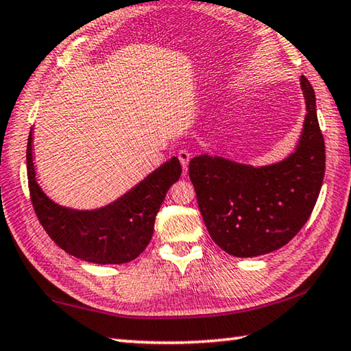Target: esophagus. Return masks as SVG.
Returning <instances> with one entry per match:
<instances>
[{"label":"esophagus","mask_w":351,"mask_h":351,"mask_svg":"<svg viewBox=\"0 0 351 351\" xmlns=\"http://www.w3.org/2000/svg\"><path fill=\"white\" fill-rule=\"evenodd\" d=\"M178 159H180L182 169L187 170V165H189V161H190V153L187 150H180V152H178Z\"/></svg>","instance_id":"34e87169"}]
</instances>
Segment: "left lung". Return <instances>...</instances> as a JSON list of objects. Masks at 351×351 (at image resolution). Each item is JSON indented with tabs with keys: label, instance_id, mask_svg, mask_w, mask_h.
<instances>
[{
	"label": "left lung",
	"instance_id": "8db88e82",
	"mask_svg": "<svg viewBox=\"0 0 351 351\" xmlns=\"http://www.w3.org/2000/svg\"><path fill=\"white\" fill-rule=\"evenodd\" d=\"M306 114L295 150L282 161L251 165L203 153L189 164L198 207L212 240L234 257L277 251L304 228L325 175V142L316 94L300 75Z\"/></svg>",
	"mask_w": 351,
	"mask_h": 351
}]
</instances>
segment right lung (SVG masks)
Segmentation results:
<instances>
[{
    "label": "right lung",
    "instance_id": "add662e5",
    "mask_svg": "<svg viewBox=\"0 0 351 351\" xmlns=\"http://www.w3.org/2000/svg\"><path fill=\"white\" fill-rule=\"evenodd\" d=\"M32 142L34 128L27 139V180L32 206L47 235L64 252L90 263L122 265L139 257L152 240L167 190L180 180V159L165 161L112 203L80 210L56 203L40 187Z\"/></svg>",
    "mask_w": 351,
    "mask_h": 351
}]
</instances>
